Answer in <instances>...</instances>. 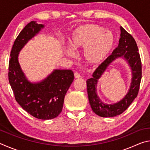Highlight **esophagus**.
Segmentation results:
<instances>
[{
  "label": "esophagus",
  "mask_w": 150,
  "mask_h": 150,
  "mask_svg": "<svg viewBox=\"0 0 150 150\" xmlns=\"http://www.w3.org/2000/svg\"><path fill=\"white\" fill-rule=\"evenodd\" d=\"M74 77H75V78H76V79H79V78H80L81 76L80 75V74L79 73H78L77 72H75V73H74Z\"/></svg>",
  "instance_id": "obj_1"
}]
</instances>
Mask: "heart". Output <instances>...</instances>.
<instances>
[{"label":"heart","instance_id":"b5f03b06","mask_svg":"<svg viewBox=\"0 0 150 150\" xmlns=\"http://www.w3.org/2000/svg\"><path fill=\"white\" fill-rule=\"evenodd\" d=\"M69 42L73 50L84 47L85 59L92 65L105 60L115 45V38L110 32L99 25L91 24L80 26L73 30ZM71 50H67L68 55H73Z\"/></svg>","mask_w":150,"mask_h":150}]
</instances>
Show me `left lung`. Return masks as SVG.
I'll use <instances>...</instances> for the list:
<instances>
[{"mask_svg": "<svg viewBox=\"0 0 150 150\" xmlns=\"http://www.w3.org/2000/svg\"><path fill=\"white\" fill-rule=\"evenodd\" d=\"M120 38L118 47L104 61L93 73V77L87 81V93L92 110L102 117H113L124 112L138 96L142 79V62L136 42L130 34L120 28ZM124 57L130 64L133 71V79L128 94L120 102L114 105H105L96 94V85L98 78L108 66L116 58Z\"/></svg>", "mask_w": 150, "mask_h": 150, "instance_id": "obj_1", "label": "left lung"}]
</instances>
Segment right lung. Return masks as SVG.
I'll return each mask as SVG.
<instances>
[{"label":"right lung","mask_w":150,"mask_h":150,"mask_svg":"<svg viewBox=\"0 0 150 150\" xmlns=\"http://www.w3.org/2000/svg\"><path fill=\"white\" fill-rule=\"evenodd\" d=\"M44 27L30 22L15 40L11 52L8 65V81L15 99L20 106L34 117L49 120L62 110L65 94L74 79L71 70H55L38 83H30L20 69L18 53L30 40Z\"/></svg>","instance_id":"1"}]
</instances>
